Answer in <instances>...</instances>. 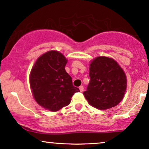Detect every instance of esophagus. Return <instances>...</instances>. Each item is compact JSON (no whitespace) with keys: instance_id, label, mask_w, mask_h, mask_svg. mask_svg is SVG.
<instances>
[{"instance_id":"obj_1","label":"esophagus","mask_w":149,"mask_h":149,"mask_svg":"<svg viewBox=\"0 0 149 149\" xmlns=\"http://www.w3.org/2000/svg\"><path fill=\"white\" fill-rule=\"evenodd\" d=\"M79 89H80L81 92H83V89H84V87H83V85H81V86L79 87Z\"/></svg>"}]
</instances>
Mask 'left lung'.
I'll return each mask as SVG.
<instances>
[{"mask_svg":"<svg viewBox=\"0 0 149 149\" xmlns=\"http://www.w3.org/2000/svg\"><path fill=\"white\" fill-rule=\"evenodd\" d=\"M90 81L83 95L89 104L100 110L111 109L122 100L127 87L123 69L113 59L97 57L89 68Z\"/></svg>","mask_w":149,"mask_h":149,"instance_id":"obj_1","label":"left lung"}]
</instances>
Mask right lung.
<instances>
[{"label": "right lung", "instance_id": "add662e5", "mask_svg": "<svg viewBox=\"0 0 149 149\" xmlns=\"http://www.w3.org/2000/svg\"><path fill=\"white\" fill-rule=\"evenodd\" d=\"M67 60L60 52L51 51L42 55L32 67L30 84L36 102L51 111H58L70 103L80 91L73 86L72 78L65 70Z\"/></svg>", "mask_w": 149, "mask_h": 149}]
</instances>
